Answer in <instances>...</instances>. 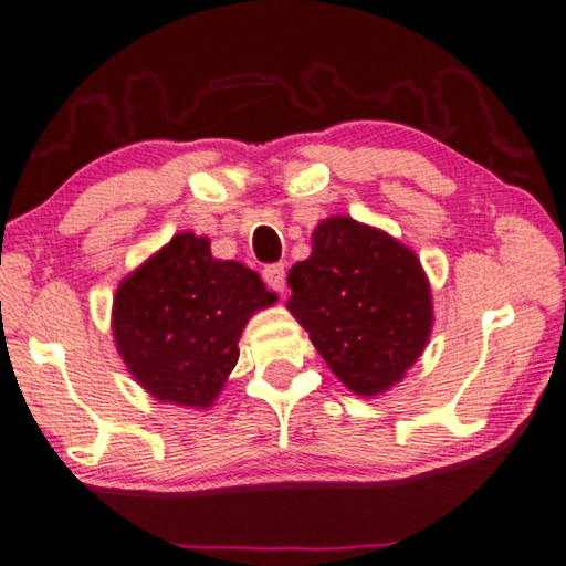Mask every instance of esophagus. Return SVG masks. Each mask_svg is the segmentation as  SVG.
Masks as SVG:
<instances>
[{
  "label": "esophagus",
  "instance_id": "1",
  "mask_svg": "<svg viewBox=\"0 0 566 566\" xmlns=\"http://www.w3.org/2000/svg\"><path fill=\"white\" fill-rule=\"evenodd\" d=\"M263 281H265L268 289L283 293V289H285V268H283V263L263 268Z\"/></svg>",
  "mask_w": 566,
  "mask_h": 566
}]
</instances>
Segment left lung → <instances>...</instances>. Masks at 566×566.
I'll list each match as a JSON object with an SVG mask.
<instances>
[{"label":"left lung","instance_id":"1","mask_svg":"<svg viewBox=\"0 0 566 566\" xmlns=\"http://www.w3.org/2000/svg\"><path fill=\"white\" fill-rule=\"evenodd\" d=\"M289 285V311L358 396L401 381L431 336V289L419 258L354 218H328L313 230L311 258L291 268Z\"/></svg>","mask_w":566,"mask_h":566}]
</instances>
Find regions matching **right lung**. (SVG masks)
Here are the masks:
<instances>
[{
	"label": "right lung",
	"mask_w": 566,
	"mask_h": 566,
	"mask_svg": "<svg viewBox=\"0 0 566 566\" xmlns=\"http://www.w3.org/2000/svg\"><path fill=\"white\" fill-rule=\"evenodd\" d=\"M275 303L261 275L210 255V240L178 233L115 293V346L157 401L208 409L238 364L255 311Z\"/></svg>",
	"instance_id": "add662e5"
}]
</instances>
